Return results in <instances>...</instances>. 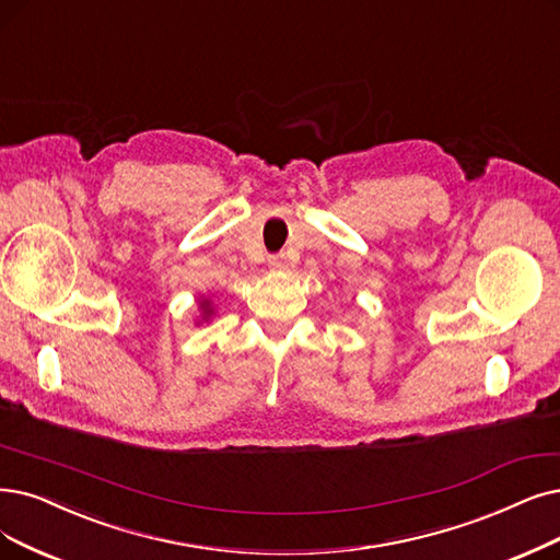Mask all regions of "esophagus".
Listing matches in <instances>:
<instances>
[{"mask_svg":"<svg viewBox=\"0 0 560 560\" xmlns=\"http://www.w3.org/2000/svg\"><path fill=\"white\" fill-rule=\"evenodd\" d=\"M268 266H271L273 271H284L287 259H284V255H273V257H268Z\"/></svg>","mask_w":560,"mask_h":560,"instance_id":"1","label":"esophagus"}]
</instances>
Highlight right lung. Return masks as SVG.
I'll list each match as a JSON object with an SVG mask.
<instances>
[{"label": "right lung", "instance_id": "right-lung-1", "mask_svg": "<svg viewBox=\"0 0 560 560\" xmlns=\"http://www.w3.org/2000/svg\"><path fill=\"white\" fill-rule=\"evenodd\" d=\"M197 310H199V317L195 319V324H207L213 315H215V307H213V301L211 296H202L197 301Z\"/></svg>", "mask_w": 560, "mask_h": 560}]
</instances>
